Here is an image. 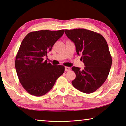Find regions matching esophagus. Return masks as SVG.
<instances>
[{"label":"esophagus","mask_w":126,"mask_h":126,"mask_svg":"<svg viewBox=\"0 0 126 126\" xmlns=\"http://www.w3.org/2000/svg\"><path fill=\"white\" fill-rule=\"evenodd\" d=\"M71 70V68L69 67H65V71H69Z\"/></svg>","instance_id":"obj_1"}]
</instances>
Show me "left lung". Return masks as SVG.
Here are the masks:
<instances>
[{"label": "left lung", "instance_id": "1", "mask_svg": "<svg viewBox=\"0 0 126 126\" xmlns=\"http://www.w3.org/2000/svg\"><path fill=\"white\" fill-rule=\"evenodd\" d=\"M65 35L75 44L85 67H73L76 79L72 84L76 89L90 94L101 86L106 80L112 63L106 40L102 35L85 29L65 30Z\"/></svg>", "mask_w": 126, "mask_h": 126}]
</instances>
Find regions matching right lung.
Returning <instances> with one entry per match:
<instances>
[{
    "label": "right lung",
    "instance_id": "1",
    "mask_svg": "<svg viewBox=\"0 0 126 126\" xmlns=\"http://www.w3.org/2000/svg\"><path fill=\"white\" fill-rule=\"evenodd\" d=\"M64 33V30L33 31L22 41L16 57L15 68L20 83L30 94L35 96L45 95L64 72L63 65H53L47 60L44 61V57Z\"/></svg>",
    "mask_w": 126,
    "mask_h": 126
}]
</instances>
